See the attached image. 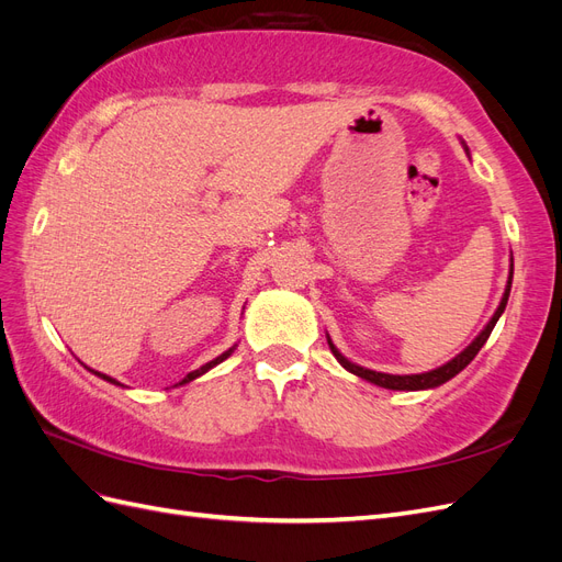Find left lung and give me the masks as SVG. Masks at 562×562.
<instances>
[{
  "label": "left lung",
  "mask_w": 562,
  "mask_h": 562,
  "mask_svg": "<svg viewBox=\"0 0 562 562\" xmlns=\"http://www.w3.org/2000/svg\"><path fill=\"white\" fill-rule=\"evenodd\" d=\"M512 281H514V258H512V271H508L506 291H504V297H502V302H499V307H497L495 316L490 318V323H487V326L483 328V333H481L479 337H475L473 342H471L462 353H457L452 361H448L446 366H440V368H436V370L419 372V375H386V372L368 370V368H361V366H356V363L347 361L345 356L337 351V347L330 342V337H328V347H330V351L335 353V359L339 361V366L347 368L349 372H353V375H359V378H363V380H368V382H372V384H378V386H384V389H396V391H419V389H434V386H440V384H446L448 380H452V378L457 375V372H462V370H464V368L475 359V353L481 351V347L487 342V337H490L492 328H495V323L499 321L502 312L506 310L508 293H512Z\"/></svg>",
  "instance_id": "8db88e82"
}]
</instances>
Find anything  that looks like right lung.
Wrapping results in <instances>:
<instances>
[{
  "mask_svg": "<svg viewBox=\"0 0 562 562\" xmlns=\"http://www.w3.org/2000/svg\"><path fill=\"white\" fill-rule=\"evenodd\" d=\"M234 347H236V345H234ZM234 347H232V349H227V351H225V353H220V356H217V359H213V361H209V363H206V366H201V368H199V370H192V372H190V375H187V378H184V380H182V382H180V384H187V382H192V380H196V378H201V375H203V372H209V370H211V368H215V366H217V363H223V361H225V359H227V356H229V353H232V351H234ZM89 370H91V368H89ZM91 372H95V370H91ZM95 375H98V378H103V380H108V382H112V384H119V382H116V380H112V378H108V375H103V372H95Z\"/></svg>",
  "mask_w": 562,
  "mask_h": 562,
  "instance_id": "right-lung-1",
  "label": "right lung"
}]
</instances>
